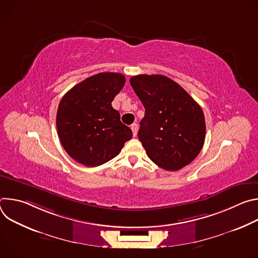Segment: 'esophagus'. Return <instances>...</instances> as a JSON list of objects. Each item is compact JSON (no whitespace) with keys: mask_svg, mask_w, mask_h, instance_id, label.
Returning a JSON list of instances; mask_svg holds the SVG:
<instances>
[{"mask_svg":"<svg viewBox=\"0 0 258 258\" xmlns=\"http://www.w3.org/2000/svg\"><path fill=\"white\" fill-rule=\"evenodd\" d=\"M131 128H132V131H133V135H134V137H136V136H137V134H138V128H139L138 124H137V123H133V124L131 125Z\"/></svg>","mask_w":258,"mask_h":258,"instance_id":"34e87169","label":"esophagus"}]
</instances>
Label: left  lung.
Returning a JSON list of instances; mask_svg holds the SVG:
<instances>
[{"mask_svg": "<svg viewBox=\"0 0 258 258\" xmlns=\"http://www.w3.org/2000/svg\"><path fill=\"white\" fill-rule=\"evenodd\" d=\"M130 83L145 107L138 137L148 157L169 171L191 163L205 140V118L199 104L164 76L140 75Z\"/></svg>", "mask_w": 258, "mask_h": 258, "instance_id": "left-lung-1", "label": "left lung"}]
</instances>
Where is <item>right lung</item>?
<instances>
[{
    "mask_svg": "<svg viewBox=\"0 0 258 258\" xmlns=\"http://www.w3.org/2000/svg\"><path fill=\"white\" fill-rule=\"evenodd\" d=\"M121 73L101 72L69 90L61 99L56 116L59 140L77 162L95 167L119 154L132 139L111 102L121 91Z\"/></svg>",
    "mask_w": 258,
    "mask_h": 258,
    "instance_id": "obj_1",
    "label": "right lung"
}]
</instances>
